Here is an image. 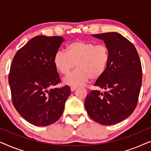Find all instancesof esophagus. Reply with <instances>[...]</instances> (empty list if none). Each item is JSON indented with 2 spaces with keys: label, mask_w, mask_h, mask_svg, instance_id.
<instances>
[{
  "label": "esophagus",
  "mask_w": 151,
  "mask_h": 151,
  "mask_svg": "<svg viewBox=\"0 0 151 151\" xmlns=\"http://www.w3.org/2000/svg\"><path fill=\"white\" fill-rule=\"evenodd\" d=\"M76 88H77V86H71V91H75Z\"/></svg>",
  "instance_id": "obj_1"
}]
</instances>
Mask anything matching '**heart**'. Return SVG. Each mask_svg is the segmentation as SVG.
Segmentation results:
<instances>
[{"mask_svg":"<svg viewBox=\"0 0 151 151\" xmlns=\"http://www.w3.org/2000/svg\"><path fill=\"white\" fill-rule=\"evenodd\" d=\"M110 60V51L105 44L77 40L67 46V53L58 51L53 58L55 67L67 75L77 65L78 69L64 79L68 85L78 86L88 80H97L104 75Z\"/></svg>","mask_w":151,"mask_h":151,"instance_id":"heart-1","label":"heart"}]
</instances>
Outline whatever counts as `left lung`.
I'll use <instances>...</instances> for the list:
<instances>
[{
	"instance_id": "1",
	"label": "left lung",
	"mask_w": 151,
	"mask_h": 151,
	"mask_svg": "<svg viewBox=\"0 0 151 151\" xmlns=\"http://www.w3.org/2000/svg\"><path fill=\"white\" fill-rule=\"evenodd\" d=\"M104 40L110 51V60L104 75L86 96L84 106L91 118L102 125L124 120L137 106L142 80L139 55L133 43L116 32L94 34Z\"/></svg>"
}]
</instances>
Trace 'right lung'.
I'll use <instances>...</instances> for the list:
<instances>
[{
	"label": "right lung",
	"mask_w": 151,
	"mask_h": 151,
	"mask_svg": "<svg viewBox=\"0 0 151 151\" xmlns=\"http://www.w3.org/2000/svg\"><path fill=\"white\" fill-rule=\"evenodd\" d=\"M63 42L61 36H37L14 55L9 73L12 103L32 124L47 127L63 115L71 88H52L61 81L53 58Z\"/></svg>",
	"instance_id": "1"
}]
</instances>
